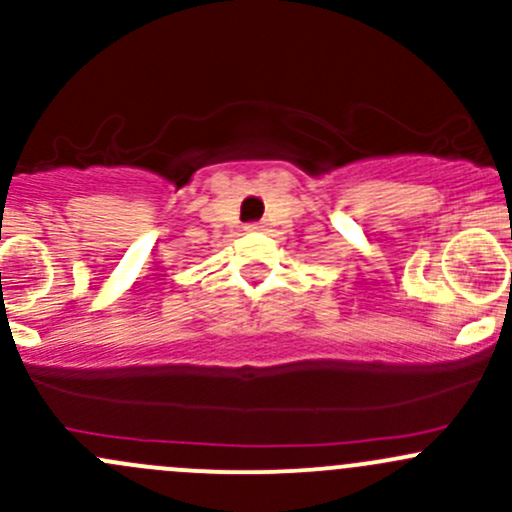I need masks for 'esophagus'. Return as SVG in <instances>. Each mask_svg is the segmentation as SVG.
Returning <instances> with one entry per match:
<instances>
[{"mask_svg": "<svg viewBox=\"0 0 512 512\" xmlns=\"http://www.w3.org/2000/svg\"><path fill=\"white\" fill-rule=\"evenodd\" d=\"M247 230H250V232H257V230H265V223H250V225H247Z\"/></svg>", "mask_w": 512, "mask_h": 512, "instance_id": "obj_1", "label": "esophagus"}]
</instances>
